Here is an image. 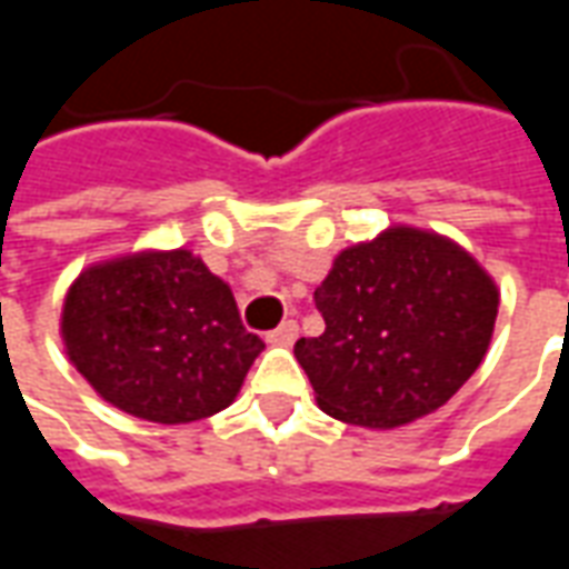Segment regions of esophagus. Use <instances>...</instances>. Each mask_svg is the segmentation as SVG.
<instances>
[{
    "label": "esophagus",
    "instance_id": "obj_1",
    "mask_svg": "<svg viewBox=\"0 0 569 569\" xmlns=\"http://www.w3.org/2000/svg\"><path fill=\"white\" fill-rule=\"evenodd\" d=\"M298 338V322L296 320H283L273 332H268V345H277V347H289L296 345Z\"/></svg>",
    "mask_w": 569,
    "mask_h": 569
}]
</instances>
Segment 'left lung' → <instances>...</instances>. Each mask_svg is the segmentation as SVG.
I'll return each mask as SVG.
<instances>
[{
    "label": "left lung",
    "mask_w": 569,
    "mask_h": 569,
    "mask_svg": "<svg viewBox=\"0 0 569 569\" xmlns=\"http://www.w3.org/2000/svg\"><path fill=\"white\" fill-rule=\"evenodd\" d=\"M320 338L296 359L326 415L393 429L441 408L488 353L500 292L451 240L390 228L345 249L313 292Z\"/></svg>",
    "instance_id": "1"
}]
</instances>
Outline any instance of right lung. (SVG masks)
I'll return each instance as SVG.
<instances>
[{
    "label": "right lung",
    "instance_id": "obj_1",
    "mask_svg": "<svg viewBox=\"0 0 569 569\" xmlns=\"http://www.w3.org/2000/svg\"><path fill=\"white\" fill-rule=\"evenodd\" d=\"M63 341L106 402L154 423H191L234 402L264 345L228 283L188 249L93 264L63 305Z\"/></svg>",
    "mask_w": 569,
    "mask_h": 569
}]
</instances>
